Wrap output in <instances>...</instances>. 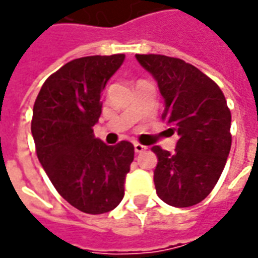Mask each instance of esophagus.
<instances>
[{"instance_id": "1", "label": "esophagus", "mask_w": 258, "mask_h": 258, "mask_svg": "<svg viewBox=\"0 0 258 258\" xmlns=\"http://www.w3.org/2000/svg\"><path fill=\"white\" fill-rule=\"evenodd\" d=\"M147 147L146 146H143V145H140V143H138V142H136V143H135V152L136 153H142V152H145V150H146Z\"/></svg>"}]
</instances>
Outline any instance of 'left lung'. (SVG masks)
<instances>
[{"mask_svg": "<svg viewBox=\"0 0 258 258\" xmlns=\"http://www.w3.org/2000/svg\"><path fill=\"white\" fill-rule=\"evenodd\" d=\"M164 98L161 119L178 133L175 153L153 146L156 192L171 207L204 201L221 177L232 146V115L219 85L195 66L163 54H136Z\"/></svg>", "mask_w": 258, "mask_h": 258, "instance_id": "8db88e82", "label": "left lung"}]
</instances>
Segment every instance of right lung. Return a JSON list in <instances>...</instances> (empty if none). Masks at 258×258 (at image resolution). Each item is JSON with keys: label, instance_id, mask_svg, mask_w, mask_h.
Segmentation results:
<instances>
[{"label": "right lung", "instance_id": "1", "mask_svg": "<svg viewBox=\"0 0 258 258\" xmlns=\"http://www.w3.org/2000/svg\"><path fill=\"white\" fill-rule=\"evenodd\" d=\"M123 60L125 54H112L69 61L44 81L33 105L37 159L57 192L85 214L118 207L135 157L131 142L106 146L92 129L101 115V92Z\"/></svg>", "mask_w": 258, "mask_h": 258}]
</instances>
